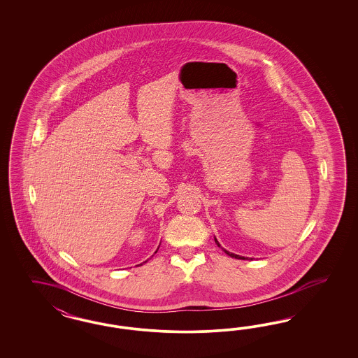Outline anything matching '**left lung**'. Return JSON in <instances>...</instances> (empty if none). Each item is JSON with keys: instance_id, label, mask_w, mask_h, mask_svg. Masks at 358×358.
I'll return each mask as SVG.
<instances>
[{"instance_id": "left-lung-1", "label": "left lung", "mask_w": 358, "mask_h": 358, "mask_svg": "<svg viewBox=\"0 0 358 358\" xmlns=\"http://www.w3.org/2000/svg\"><path fill=\"white\" fill-rule=\"evenodd\" d=\"M215 243L217 244V247H220V244L217 243V238H215ZM226 253H227L228 256H231V257H235V259H240V260H245L244 257H241V256H238V255H235V253H231V252H228V250H223Z\"/></svg>"}]
</instances>
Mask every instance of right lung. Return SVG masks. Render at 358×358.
<instances>
[{
	"instance_id": "add662e5",
	"label": "right lung",
	"mask_w": 358,
	"mask_h": 358,
	"mask_svg": "<svg viewBox=\"0 0 358 358\" xmlns=\"http://www.w3.org/2000/svg\"><path fill=\"white\" fill-rule=\"evenodd\" d=\"M157 250H159V248H157Z\"/></svg>"
}]
</instances>
